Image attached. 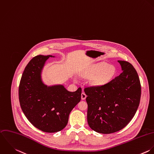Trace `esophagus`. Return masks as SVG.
<instances>
[{"instance_id": "34e87169", "label": "esophagus", "mask_w": 154, "mask_h": 154, "mask_svg": "<svg viewBox=\"0 0 154 154\" xmlns=\"http://www.w3.org/2000/svg\"><path fill=\"white\" fill-rule=\"evenodd\" d=\"M87 97V95L85 94V93H82L81 94V99L82 100H85Z\"/></svg>"}]
</instances>
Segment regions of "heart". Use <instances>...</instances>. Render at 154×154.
I'll return each mask as SVG.
<instances>
[{
    "label": "heart",
    "mask_w": 154,
    "mask_h": 154,
    "mask_svg": "<svg viewBox=\"0 0 154 154\" xmlns=\"http://www.w3.org/2000/svg\"><path fill=\"white\" fill-rule=\"evenodd\" d=\"M116 69L114 66L102 63L90 67L83 73V76L92 78L93 84L101 86L108 83L114 77Z\"/></svg>",
    "instance_id": "1"
}]
</instances>
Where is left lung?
<instances>
[{
	"label": "left lung",
	"mask_w": 154,
	"mask_h": 154,
	"mask_svg": "<svg viewBox=\"0 0 154 154\" xmlns=\"http://www.w3.org/2000/svg\"><path fill=\"white\" fill-rule=\"evenodd\" d=\"M123 72L101 86L87 87V121L94 131L110 134L124 128L134 117L141 96V85L133 65L118 61Z\"/></svg>",
	"instance_id": "1"
}]
</instances>
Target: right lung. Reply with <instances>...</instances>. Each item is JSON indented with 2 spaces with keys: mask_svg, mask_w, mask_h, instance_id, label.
Masks as SVG:
<instances>
[{
  "mask_svg": "<svg viewBox=\"0 0 154 154\" xmlns=\"http://www.w3.org/2000/svg\"><path fill=\"white\" fill-rule=\"evenodd\" d=\"M52 55H37L26 66L18 90L21 109L31 124L46 133L63 130L67 124L69 116L81 99V88L68 91L63 85L48 87L41 79L45 61Z\"/></svg>",
  "mask_w": 154,
  "mask_h": 154,
  "instance_id": "1",
  "label": "right lung"
}]
</instances>
